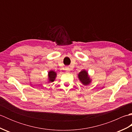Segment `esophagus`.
Masks as SVG:
<instances>
[{
    "label": "esophagus",
    "mask_w": 132,
    "mask_h": 132,
    "mask_svg": "<svg viewBox=\"0 0 132 132\" xmlns=\"http://www.w3.org/2000/svg\"><path fill=\"white\" fill-rule=\"evenodd\" d=\"M66 71L67 72H69V71H70V69H69V68H66Z\"/></svg>",
    "instance_id": "34e87169"
}]
</instances>
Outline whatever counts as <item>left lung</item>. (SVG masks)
Returning <instances> with one entry per match:
<instances>
[{
    "label": "left lung",
    "mask_w": 132,
    "mask_h": 132,
    "mask_svg": "<svg viewBox=\"0 0 132 132\" xmlns=\"http://www.w3.org/2000/svg\"><path fill=\"white\" fill-rule=\"evenodd\" d=\"M78 77L84 85H87L91 82L89 78L88 77L87 72L85 70L80 71L78 74Z\"/></svg>",
    "instance_id": "left-lung-1"
}]
</instances>
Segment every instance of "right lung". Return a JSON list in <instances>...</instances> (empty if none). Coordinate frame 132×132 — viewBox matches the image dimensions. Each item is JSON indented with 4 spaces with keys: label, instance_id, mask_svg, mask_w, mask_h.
Segmentation results:
<instances>
[{
    "label": "right lung",
    "instance_id": "obj_1",
    "mask_svg": "<svg viewBox=\"0 0 132 132\" xmlns=\"http://www.w3.org/2000/svg\"><path fill=\"white\" fill-rule=\"evenodd\" d=\"M56 76V73L53 71H50L49 72V82H53Z\"/></svg>",
    "mask_w": 132,
    "mask_h": 132
}]
</instances>
